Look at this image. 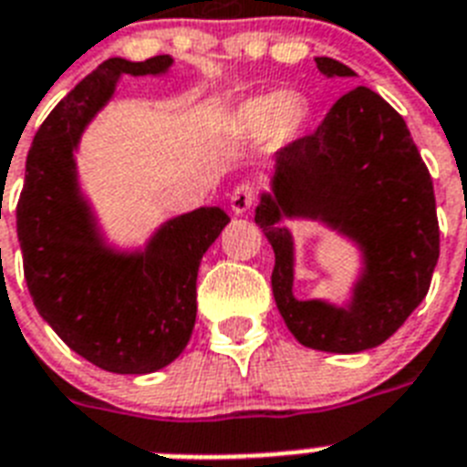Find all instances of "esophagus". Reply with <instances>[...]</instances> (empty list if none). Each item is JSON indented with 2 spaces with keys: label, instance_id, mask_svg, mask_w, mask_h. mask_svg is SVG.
Returning a JSON list of instances; mask_svg holds the SVG:
<instances>
[{
  "label": "esophagus",
  "instance_id": "1",
  "mask_svg": "<svg viewBox=\"0 0 467 467\" xmlns=\"http://www.w3.org/2000/svg\"><path fill=\"white\" fill-rule=\"evenodd\" d=\"M254 199H256V192H254L252 184H246L244 182V184H240V187L230 194V211H233L234 215L246 213V211L254 206Z\"/></svg>",
  "mask_w": 467,
  "mask_h": 467
}]
</instances>
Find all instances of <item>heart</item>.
Here are the masks:
<instances>
[{"label":"heart","mask_w":467,"mask_h":467,"mask_svg":"<svg viewBox=\"0 0 467 467\" xmlns=\"http://www.w3.org/2000/svg\"><path fill=\"white\" fill-rule=\"evenodd\" d=\"M309 119V105L299 93H266L246 98L233 109L230 127L242 139L266 136L273 146H285L297 139Z\"/></svg>","instance_id":"obj_1"}]
</instances>
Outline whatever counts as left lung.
Instances as JSON below:
<instances>
[{
    "label": "left lung",
    "mask_w": 467,
    "mask_h": 467,
    "mask_svg": "<svg viewBox=\"0 0 467 467\" xmlns=\"http://www.w3.org/2000/svg\"><path fill=\"white\" fill-rule=\"evenodd\" d=\"M324 76H358L317 57ZM285 217L319 220L358 244L363 271L351 302L297 300L292 293L294 243ZM275 254L271 287L278 312L305 348L362 352L389 340L430 290L439 261V221L427 165L396 109L358 86L319 129L275 153L271 192L254 215Z\"/></svg>",
    "instance_id": "8db88e82"
}]
</instances>
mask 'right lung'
<instances>
[{"label":"right lung","mask_w":467,"mask_h":467,"mask_svg":"<svg viewBox=\"0 0 467 467\" xmlns=\"http://www.w3.org/2000/svg\"><path fill=\"white\" fill-rule=\"evenodd\" d=\"M170 67V55L112 57L86 76L37 129L16 206L37 314L76 355L115 374H150L180 358L194 331L199 264L230 223L223 208H196L162 223L143 249L119 252L81 194L74 153L119 76H161Z\"/></svg>","instance_id":"1"}]
</instances>
